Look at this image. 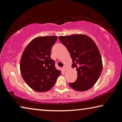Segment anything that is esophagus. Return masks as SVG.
<instances>
[{"label":"esophagus","instance_id":"34e87169","mask_svg":"<svg viewBox=\"0 0 122 122\" xmlns=\"http://www.w3.org/2000/svg\"><path fill=\"white\" fill-rule=\"evenodd\" d=\"M62 68H63V71H66V70H67V67L66 66H64Z\"/></svg>","mask_w":122,"mask_h":122}]
</instances>
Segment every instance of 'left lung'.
Returning <instances> with one entry per match:
<instances>
[{"label": "left lung", "mask_w": 122, "mask_h": 122, "mask_svg": "<svg viewBox=\"0 0 122 122\" xmlns=\"http://www.w3.org/2000/svg\"><path fill=\"white\" fill-rule=\"evenodd\" d=\"M73 61L72 67L77 71V78L70 86L78 92H84L93 86L102 73V57L97 46L90 37L83 34L60 36Z\"/></svg>", "instance_id": "obj_1"}]
</instances>
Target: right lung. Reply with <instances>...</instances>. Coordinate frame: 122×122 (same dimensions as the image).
Returning a JSON list of instances; mask_svg holds the SVG:
<instances>
[{
	"label": "right lung",
	"mask_w": 122,
	"mask_h": 122,
	"mask_svg": "<svg viewBox=\"0 0 122 122\" xmlns=\"http://www.w3.org/2000/svg\"><path fill=\"white\" fill-rule=\"evenodd\" d=\"M57 39V36L37 37L29 43L22 54L20 63L22 77L36 92L51 89L61 74L51 58V47Z\"/></svg>",
	"instance_id": "1"
}]
</instances>
